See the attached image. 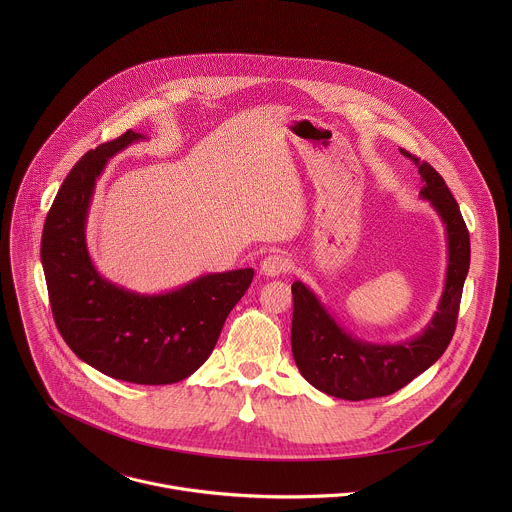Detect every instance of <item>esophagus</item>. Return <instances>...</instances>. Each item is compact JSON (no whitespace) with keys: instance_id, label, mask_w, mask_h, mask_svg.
Returning a JSON list of instances; mask_svg holds the SVG:
<instances>
[{"instance_id":"34e87169","label":"esophagus","mask_w":512,"mask_h":512,"mask_svg":"<svg viewBox=\"0 0 512 512\" xmlns=\"http://www.w3.org/2000/svg\"><path fill=\"white\" fill-rule=\"evenodd\" d=\"M290 266H292V262L288 260V256H284V254H270L268 258L262 260L260 272L266 278H278L280 274H286L290 270Z\"/></svg>"}]
</instances>
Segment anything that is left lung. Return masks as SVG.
<instances>
[{"label":"left lung","instance_id":"obj_1","mask_svg":"<svg viewBox=\"0 0 512 512\" xmlns=\"http://www.w3.org/2000/svg\"><path fill=\"white\" fill-rule=\"evenodd\" d=\"M412 159L422 177L420 199L432 205L445 228L447 268L438 309L416 337L370 343L347 331L303 282H293V361L311 386L329 396L353 402L388 396L434 365L453 337L471 262L469 232L438 171L418 157Z\"/></svg>","mask_w":512,"mask_h":512}]
</instances>
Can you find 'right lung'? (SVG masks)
Masks as SVG:
<instances>
[{
    "mask_svg": "<svg viewBox=\"0 0 512 512\" xmlns=\"http://www.w3.org/2000/svg\"><path fill=\"white\" fill-rule=\"evenodd\" d=\"M142 140L128 130L80 157L45 220L41 264L55 323L74 355L116 380L157 386L191 376L209 359L254 270L203 274L163 293L128 290L96 270L86 244L96 179Z\"/></svg>",
    "mask_w": 512,
    "mask_h": 512,
    "instance_id": "add662e5",
    "label": "right lung"
}]
</instances>
